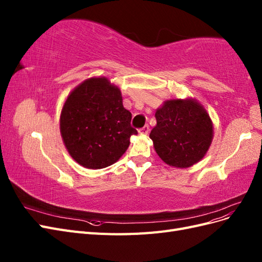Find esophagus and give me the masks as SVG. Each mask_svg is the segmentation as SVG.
Listing matches in <instances>:
<instances>
[{
    "label": "esophagus",
    "instance_id": "obj_1",
    "mask_svg": "<svg viewBox=\"0 0 262 262\" xmlns=\"http://www.w3.org/2000/svg\"><path fill=\"white\" fill-rule=\"evenodd\" d=\"M149 131V126L148 125H144L143 128L139 129V133L141 134V136H145V134H147Z\"/></svg>",
    "mask_w": 262,
    "mask_h": 262
}]
</instances>
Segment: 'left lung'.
<instances>
[{
    "label": "left lung",
    "instance_id": "1",
    "mask_svg": "<svg viewBox=\"0 0 262 262\" xmlns=\"http://www.w3.org/2000/svg\"><path fill=\"white\" fill-rule=\"evenodd\" d=\"M149 133L157 155L169 166L188 168L200 162L212 143L213 123L195 99H170L155 113Z\"/></svg>",
    "mask_w": 262,
    "mask_h": 262
}]
</instances>
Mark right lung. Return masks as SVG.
<instances>
[{
  "mask_svg": "<svg viewBox=\"0 0 262 262\" xmlns=\"http://www.w3.org/2000/svg\"><path fill=\"white\" fill-rule=\"evenodd\" d=\"M123 107L120 90L106 77H92L70 93L60 116V132L69 154L85 168L115 164L138 131Z\"/></svg>",
  "mask_w": 262,
  "mask_h": 262,
  "instance_id": "right-lung-1",
  "label": "right lung"
}]
</instances>
